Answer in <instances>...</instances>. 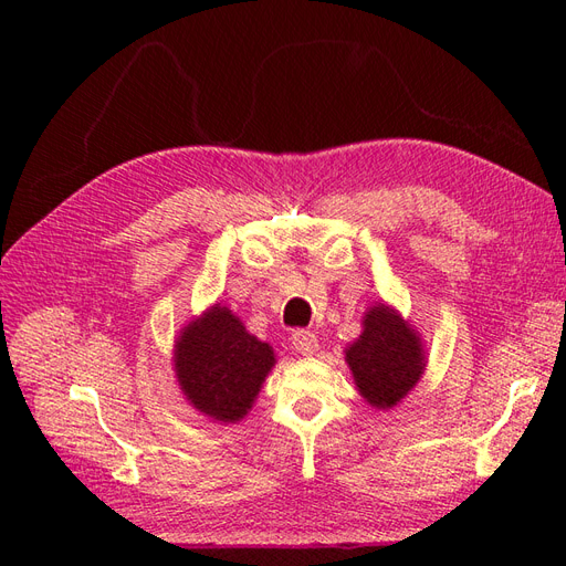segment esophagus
<instances>
[{"label": "esophagus", "mask_w": 566, "mask_h": 566, "mask_svg": "<svg viewBox=\"0 0 566 566\" xmlns=\"http://www.w3.org/2000/svg\"><path fill=\"white\" fill-rule=\"evenodd\" d=\"M293 349L302 356H312L318 352V337L312 331H295L293 333Z\"/></svg>", "instance_id": "obj_1"}]
</instances>
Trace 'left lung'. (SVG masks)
<instances>
[{
    "instance_id": "left-lung-1",
    "label": "left lung",
    "mask_w": 566,
    "mask_h": 566,
    "mask_svg": "<svg viewBox=\"0 0 566 566\" xmlns=\"http://www.w3.org/2000/svg\"><path fill=\"white\" fill-rule=\"evenodd\" d=\"M345 361L364 401L391 410L422 380L427 347L413 323L380 300L366 310L361 335L345 349Z\"/></svg>"
}]
</instances>
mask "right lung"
I'll return each mask as SVG.
<instances>
[{"label":"right lung","instance_id":"obj_1","mask_svg":"<svg viewBox=\"0 0 566 566\" xmlns=\"http://www.w3.org/2000/svg\"><path fill=\"white\" fill-rule=\"evenodd\" d=\"M276 354L252 335L227 304H212L184 323L172 368L188 406L212 422H241L260 397Z\"/></svg>","mask_w":566,"mask_h":566}]
</instances>
